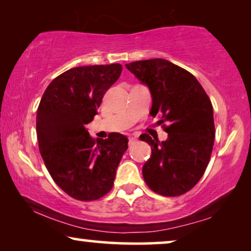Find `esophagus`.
I'll return each instance as SVG.
<instances>
[{
	"mask_svg": "<svg viewBox=\"0 0 251 251\" xmlns=\"http://www.w3.org/2000/svg\"><path fill=\"white\" fill-rule=\"evenodd\" d=\"M136 138L135 137H129V145H132V144L136 143Z\"/></svg>",
	"mask_w": 251,
	"mask_h": 251,
	"instance_id": "esophagus-1",
	"label": "esophagus"
}]
</instances>
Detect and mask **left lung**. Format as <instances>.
<instances>
[{"label":"left lung","mask_w":251,"mask_h":251,"mask_svg":"<svg viewBox=\"0 0 251 251\" xmlns=\"http://www.w3.org/2000/svg\"><path fill=\"white\" fill-rule=\"evenodd\" d=\"M126 67L149 87L150 114H161L160 121L169 123L164 142L147 133L140 136L152 149L143 167L144 180L164 197L186 193L203 176L211 156L215 123L210 99L194 75L166 59L132 61Z\"/></svg>","instance_id":"1"}]
</instances>
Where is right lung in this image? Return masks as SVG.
<instances>
[{
	"label": "right lung",
	"mask_w": 251,
	"mask_h": 251,
	"mask_svg": "<svg viewBox=\"0 0 251 251\" xmlns=\"http://www.w3.org/2000/svg\"><path fill=\"white\" fill-rule=\"evenodd\" d=\"M121 72L120 64L71 68L54 78L41 98L36 115L41 156L54 183L76 200L107 194L128 149V138L121 133L94 139L85 129Z\"/></svg>",
	"instance_id": "obj_1"
}]
</instances>
